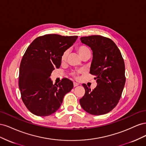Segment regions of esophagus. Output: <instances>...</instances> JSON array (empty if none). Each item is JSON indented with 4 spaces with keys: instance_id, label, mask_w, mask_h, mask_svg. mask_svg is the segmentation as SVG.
<instances>
[{
    "instance_id": "esophagus-1",
    "label": "esophagus",
    "mask_w": 146,
    "mask_h": 146,
    "mask_svg": "<svg viewBox=\"0 0 146 146\" xmlns=\"http://www.w3.org/2000/svg\"><path fill=\"white\" fill-rule=\"evenodd\" d=\"M78 86V83H76V82H74V87H76V86Z\"/></svg>"
}]
</instances>
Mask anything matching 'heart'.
Masks as SVG:
<instances>
[{
  "label": "heart",
  "instance_id": "heart-1",
  "mask_svg": "<svg viewBox=\"0 0 146 146\" xmlns=\"http://www.w3.org/2000/svg\"><path fill=\"white\" fill-rule=\"evenodd\" d=\"M77 50L78 53V54L80 55V56H81V58H82V57L85 55L86 54H91V50L90 49V48L88 47V46H85V45H80V46H78L77 47ZM68 50H66L64 51L63 54L61 55V62H65L66 59H67V57H68ZM79 73H81V72H73L72 74V76L76 78H78V75Z\"/></svg>",
  "mask_w": 146,
  "mask_h": 146
}]
</instances>
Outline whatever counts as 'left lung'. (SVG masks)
<instances>
[{"label": "left lung", "mask_w": 146, "mask_h": 146, "mask_svg": "<svg viewBox=\"0 0 146 146\" xmlns=\"http://www.w3.org/2000/svg\"><path fill=\"white\" fill-rule=\"evenodd\" d=\"M80 40L92 51L90 74L98 83L92 91L83 84L85 94L80 99V105L92 115L108 113L118 104L125 83L121 53L111 39L100 35L81 37Z\"/></svg>", "instance_id": "8db88e82"}]
</instances>
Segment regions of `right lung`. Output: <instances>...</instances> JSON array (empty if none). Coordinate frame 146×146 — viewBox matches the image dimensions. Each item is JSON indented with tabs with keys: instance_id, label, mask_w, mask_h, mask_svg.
<instances>
[{
	"instance_id": "obj_1",
	"label": "right lung",
	"mask_w": 146,
	"mask_h": 146,
	"mask_svg": "<svg viewBox=\"0 0 146 146\" xmlns=\"http://www.w3.org/2000/svg\"><path fill=\"white\" fill-rule=\"evenodd\" d=\"M77 38L45 35L35 39L26 50L20 64L19 88L24 104L35 115L54 113L73 88L72 82L68 78L53 85L50 76L55 68H60L61 55Z\"/></svg>"
}]
</instances>
